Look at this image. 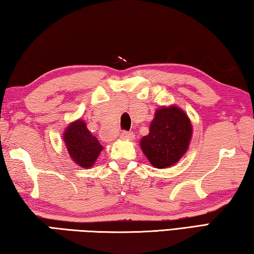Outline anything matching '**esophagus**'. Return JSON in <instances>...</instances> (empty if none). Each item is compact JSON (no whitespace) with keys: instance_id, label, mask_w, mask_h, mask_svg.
<instances>
[{"instance_id":"34e87169","label":"esophagus","mask_w":254,"mask_h":254,"mask_svg":"<svg viewBox=\"0 0 254 254\" xmlns=\"http://www.w3.org/2000/svg\"><path fill=\"white\" fill-rule=\"evenodd\" d=\"M120 137H121L122 140H132L133 137H134V134H133V132L123 131L121 134H120Z\"/></svg>"}]
</instances>
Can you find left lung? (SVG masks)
<instances>
[{"instance_id": "1", "label": "left lung", "mask_w": 254, "mask_h": 254, "mask_svg": "<svg viewBox=\"0 0 254 254\" xmlns=\"http://www.w3.org/2000/svg\"><path fill=\"white\" fill-rule=\"evenodd\" d=\"M192 136L188 115L176 105L161 106L154 113L149 134L140 141V147L149 162L158 169L177 163L187 152Z\"/></svg>"}]
</instances>
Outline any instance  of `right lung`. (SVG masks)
Returning <instances> with one entry per match:
<instances>
[{
  "label": "right lung",
  "instance_id": "obj_1",
  "mask_svg": "<svg viewBox=\"0 0 254 254\" xmlns=\"http://www.w3.org/2000/svg\"><path fill=\"white\" fill-rule=\"evenodd\" d=\"M63 137L72 161L84 169L92 168L104 149L81 119L71 122L64 131Z\"/></svg>",
  "mask_w": 254,
  "mask_h": 254
}]
</instances>
